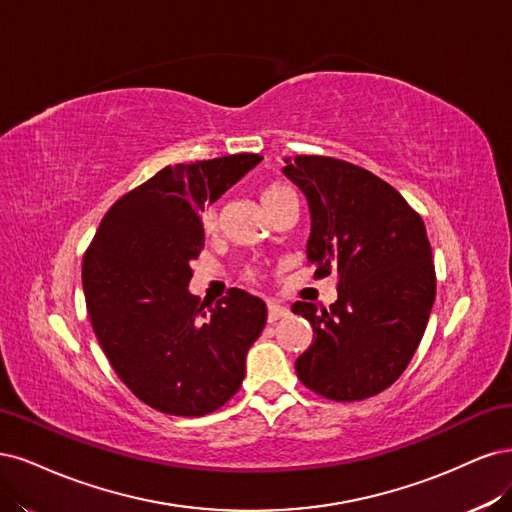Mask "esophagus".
<instances>
[{
    "label": "esophagus",
    "mask_w": 512,
    "mask_h": 512,
    "mask_svg": "<svg viewBox=\"0 0 512 512\" xmlns=\"http://www.w3.org/2000/svg\"><path fill=\"white\" fill-rule=\"evenodd\" d=\"M289 317V308L280 304H268V323H276L280 319Z\"/></svg>",
    "instance_id": "34e87169"
}]
</instances>
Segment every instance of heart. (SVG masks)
<instances>
[{
  "instance_id": "1",
  "label": "heart",
  "mask_w": 512,
  "mask_h": 512,
  "mask_svg": "<svg viewBox=\"0 0 512 512\" xmlns=\"http://www.w3.org/2000/svg\"><path fill=\"white\" fill-rule=\"evenodd\" d=\"M289 193H293L287 185H283V183H268V185H263V189H261V193H259V200H261V204H263V208H270V206H274L278 200H283L285 195H289ZM202 227H204V232H214V229L219 227V214H217V208H214V204H208L206 208H204V212H202ZM253 276V274H251Z\"/></svg>"
}]
</instances>
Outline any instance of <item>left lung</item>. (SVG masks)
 <instances>
[{"label": "left lung", "mask_w": 512, "mask_h": 512, "mask_svg": "<svg viewBox=\"0 0 512 512\" xmlns=\"http://www.w3.org/2000/svg\"><path fill=\"white\" fill-rule=\"evenodd\" d=\"M283 172L310 208L315 278L334 272L338 289L329 310L291 306L315 336L295 372L321 398H372L408 368L434 306L436 270L423 219L383 178L355 163L298 155L285 159Z\"/></svg>", "instance_id": "obj_1"}]
</instances>
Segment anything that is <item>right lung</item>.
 <instances>
[{
  "label": "right lung",
  "mask_w": 512,
  "mask_h": 512,
  "mask_svg": "<svg viewBox=\"0 0 512 512\" xmlns=\"http://www.w3.org/2000/svg\"><path fill=\"white\" fill-rule=\"evenodd\" d=\"M261 161L238 153L159 170L114 202L82 259L93 332L138 400L202 417L238 393L266 304L229 289L217 304L187 285L204 249L202 210Z\"/></svg>",
  "instance_id": "obj_1"
}]
</instances>
